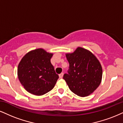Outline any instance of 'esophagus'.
<instances>
[{
    "instance_id": "obj_1",
    "label": "esophagus",
    "mask_w": 123,
    "mask_h": 123,
    "mask_svg": "<svg viewBox=\"0 0 123 123\" xmlns=\"http://www.w3.org/2000/svg\"><path fill=\"white\" fill-rule=\"evenodd\" d=\"M63 75H64V74L63 73V72H62L61 74H60L59 75V78H60V79H62V78H63Z\"/></svg>"
}]
</instances>
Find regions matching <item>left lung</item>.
Returning <instances> with one entry per match:
<instances>
[{"mask_svg":"<svg viewBox=\"0 0 123 123\" xmlns=\"http://www.w3.org/2000/svg\"><path fill=\"white\" fill-rule=\"evenodd\" d=\"M66 57L69 66L63 79L76 95L88 96L101 83L103 72L99 61L90 51L81 47L72 54H67Z\"/></svg>","mask_w":123,"mask_h":123,"instance_id":"left-lung-1","label":"left lung"}]
</instances>
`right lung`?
I'll return each mask as SVG.
<instances>
[{"mask_svg":"<svg viewBox=\"0 0 123 123\" xmlns=\"http://www.w3.org/2000/svg\"><path fill=\"white\" fill-rule=\"evenodd\" d=\"M52 55L39 48L27 53L20 62L18 78L28 92L40 96L54 87L59 75L51 63Z\"/></svg>","mask_w":123,"mask_h":123,"instance_id":"1","label":"right lung"}]
</instances>
